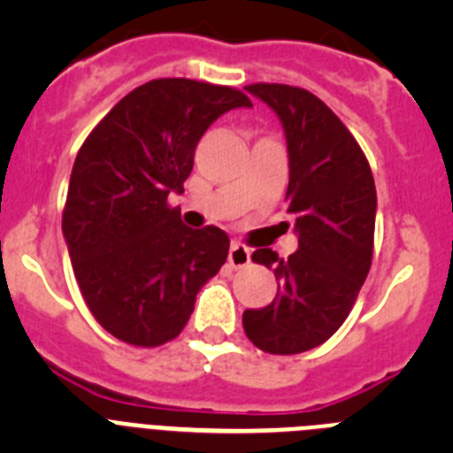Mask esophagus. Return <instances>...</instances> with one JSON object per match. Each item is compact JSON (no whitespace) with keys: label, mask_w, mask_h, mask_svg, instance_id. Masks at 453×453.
<instances>
[{"label":"esophagus","mask_w":453,"mask_h":453,"mask_svg":"<svg viewBox=\"0 0 453 453\" xmlns=\"http://www.w3.org/2000/svg\"><path fill=\"white\" fill-rule=\"evenodd\" d=\"M251 261V250L242 242H231V250H229V263L231 267H245L250 265Z\"/></svg>","instance_id":"34e87169"}]
</instances>
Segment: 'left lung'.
<instances>
[{"instance_id": "obj_1", "label": "left lung", "mask_w": 453, "mask_h": 453, "mask_svg": "<svg viewBox=\"0 0 453 453\" xmlns=\"http://www.w3.org/2000/svg\"><path fill=\"white\" fill-rule=\"evenodd\" d=\"M281 119L288 142V213L299 247L288 258L256 250L276 276V297L247 308V338L267 354H302L340 329L365 283L374 250L376 188L370 163L338 115L303 88L251 83Z\"/></svg>"}]
</instances>
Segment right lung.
I'll list each match as a JSON object with an SVG mask.
<instances>
[{
	"label": "right lung",
	"instance_id": "obj_1",
	"mask_svg": "<svg viewBox=\"0 0 453 453\" xmlns=\"http://www.w3.org/2000/svg\"><path fill=\"white\" fill-rule=\"evenodd\" d=\"M245 92L192 79H154L119 99L77 154L63 235L90 313L135 347L177 338L203 283L229 254L218 226L190 229L181 195L197 142Z\"/></svg>",
	"mask_w": 453,
	"mask_h": 453
}]
</instances>
